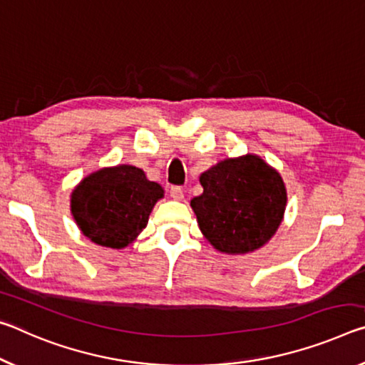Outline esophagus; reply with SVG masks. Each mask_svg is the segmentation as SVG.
<instances>
[{
  "instance_id": "esophagus-1",
  "label": "esophagus",
  "mask_w": 365,
  "mask_h": 365,
  "mask_svg": "<svg viewBox=\"0 0 365 365\" xmlns=\"http://www.w3.org/2000/svg\"><path fill=\"white\" fill-rule=\"evenodd\" d=\"M170 195H171V199H173V200H182V199H184V192H182V189H181V187H178V186H175V187H171V189H170Z\"/></svg>"
}]
</instances>
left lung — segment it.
<instances>
[{
  "label": "left lung",
  "instance_id": "1",
  "mask_svg": "<svg viewBox=\"0 0 365 365\" xmlns=\"http://www.w3.org/2000/svg\"><path fill=\"white\" fill-rule=\"evenodd\" d=\"M204 192L190 200L202 235L220 252L242 255L264 247L283 222L286 186L257 155L226 158L199 178Z\"/></svg>",
  "mask_w": 365,
  "mask_h": 365
}]
</instances>
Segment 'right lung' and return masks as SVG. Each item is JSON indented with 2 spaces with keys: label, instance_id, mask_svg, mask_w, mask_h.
Instances as JSON below:
<instances>
[{
  "label": "right lung",
  "instance_id": "right-lung-1",
  "mask_svg": "<svg viewBox=\"0 0 365 365\" xmlns=\"http://www.w3.org/2000/svg\"><path fill=\"white\" fill-rule=\"evenodd\" d=\"M158 182L133 165L106 166L91 173L71 192V213L82 235L103 247L124 249L148 223L163 199Z\"/></svg>",
  "mask_w": 365,
  "mask_h": 365
}]
</instances>
